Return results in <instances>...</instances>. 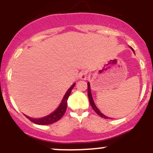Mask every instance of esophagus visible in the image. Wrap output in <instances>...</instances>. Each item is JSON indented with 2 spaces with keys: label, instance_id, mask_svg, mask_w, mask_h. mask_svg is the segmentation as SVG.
<instances>
[{
  "label": "esophagus",
  "instance_id": "1",
  "mask_svg": "<svg viewBox=\"0 0 153 153\" xmlns=\"http://www.w3.org/2000/svg\"><path fill=\"white\" fill-rule=\"evenodd\" d=\"M88 75V72L86 70H83L80 72L79 74V78L82 80H85L87 78Z\"/></svg>",
  "mask_w": 153,
  "mask_h": 153
}]
</instances>
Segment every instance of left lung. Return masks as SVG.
<instances>
[{"label":"left lung","mask_w":153,"mask_h":153,"mask_svg":"<svg viewBox=\"0 0 153 153\" xmlns=\"http://www.w3.org/2000/svg\"><path fill=\"white\" fill-rule=\"evenodd\" d=\"M132 51H134V49H132ZM87 86H88V87H87V89H88V97H89V103H90V105L92 107V109H94V111H95V112H96V113L98 114L99 116L102 117V118H109L107 116H106V115H104V114L101 113V112H100L99 109H98V108H97V106H95V103H94V101H93V99H92V94H91V90H90V85H89V82L87 83Z\"/></svg>","instance_id":"1"}]
</instances>
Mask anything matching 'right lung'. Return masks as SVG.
<instances>
[{
  "label": "right lung",
  "instance_id": "right-lung-1",
  "mask_svg": "<svg viewBox=\"0 0 153 153\" xmlns=\"http://www.w3.org/2000/svg\"><path fill=\"white\" fill-rule=\"evenodd\" d=\"M75 84H72V86L69 88V89L67 90V92H66L65 95H64V98H63L62 101H61V104L60 106H58V109L55 111V112H52V114L50 115H47V116L44 117V118H38V119H33V118H31L27 116V118L30 121L33 122L34 124H39V125H48V124H53V123L56 122V121H59L64 115L65 114L66 110H67V100L69 96L70 95L71 92H72V89L75 86Z\"/></svg>",
  "mask_w": 153,
  "mask_h": 153
}]
</instances>
